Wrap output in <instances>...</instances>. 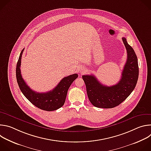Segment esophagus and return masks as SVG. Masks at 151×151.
Returning <instances> with one entry per match:
<instances>
[{
	"instance_id": "1",
	"label": "esophagus",
	"mask_w": 151,
	"mask_h": 151,
	"mask_svg": "<svg viewBox=\"0 0 151 151\" xmlns=\"http://www.w3.org/2000/svg\"><path fill=\"white\" fill-rule=\"evenodd\" d=\"M80 71H81V72H83V71H85V68H80Z\"/></svg>"
}]
</instances>
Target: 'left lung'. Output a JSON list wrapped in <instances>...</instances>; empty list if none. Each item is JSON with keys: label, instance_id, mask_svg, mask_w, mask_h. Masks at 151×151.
I'll use <instances>...</instances> for the list:
<instances>
[{"label": "left lung", "instance_id": "obj_1", "mask_svg": "<svg viewBox=\"0 0 151 151\" xmlns=\"http://www.w3.org/2000/svg\"><path fill=\"white\" fill-rule=\"evenodd\" d=\"M122 41L127 52V59L121 79L114 85L101 84L94 75H83L88 97L91 104L100 108H113L124 101L134 90L139 77L136 54L125 37Z\"/></svg>", "mask_w": 151, "mask_h": 151}]
</instances>
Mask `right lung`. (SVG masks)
Instances as JSON below:
<instances>
[{
  "mask_svg": "<svg viewBox=\"0 0 151 151\" xmlns=\"http://www.w3.org/2000/svg\"><path fill=\"white\" fill-rule=\"evenodd\" d=\"M24 49L21 51L16 67V77L20 90L24 96L38 108L46 111H55L62 107L72 83L78 78L76 73L63 78L52 90L47 93H37L32 90L26 84L21 74V60Z\"/></svg>",
  "mask_w": 151,
  "mask_h": 151,
  "instance_id": "1",
  "label": "right lung"
}]
</instances>
